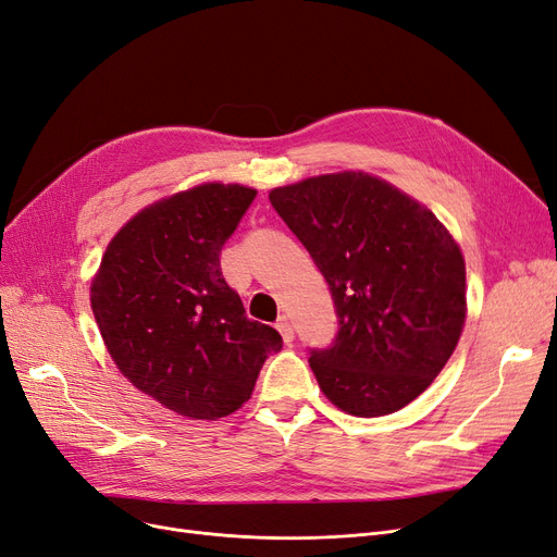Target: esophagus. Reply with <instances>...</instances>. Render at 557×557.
I'll list each match as a JSON object with an SVG mask.
<instances>
[{"label":"esophagus","mask_w":557,"mask_h":557,"mask_svg":"<svg viewBox=\"0 0 557 557\" xmlns=\"http://www.w3.org/2000/svg\"><path fill=\"white\" fill-rule=\"evenodd\" d=\"M276 330L281 332V336H283V341H285V343H293V338H295V330H293L290 320H287L285 315H283V318H278V322H276Z\"/></svg>","instance_id":"esophagus-1"}]
</instances>
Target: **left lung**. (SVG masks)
Returning a JSON list of instances; mask_svg holds the SVG:
<instances>
[{
    "label": "left lung",
    "instance_id": "8db88e82",
    "mask_svg": "<svg viewBox=\"0 0 557 557\" xmlns=\"http://www.w3.org/2000/svg\"><path fill=\"white\" fill-rule=\"evenodd\" d=\"M270 202L334 299L338 332L309 350L324 396L357 417L408 406L463 332L461 248L424 205L363 172L281 186Z\"/></svg>",
    "mask_w": 557,
    "mask_h": 557
}]
</instances>
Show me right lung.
Listing matches in <instances>:
<instances>
[{
	"label": "right lung",
	"instance_id": "add662e5",
	"mask_svg": "<svg viewBox=\"0 0 557 557\" xmlns=\"http://www.w3.org/2000/svg\"><path fill=\"white\" fill-rule=\"evenodd\" d=\"M256 188L202 184L133 216L106 248L91 311L117 369L168 410L219 419L251 398L281 334L248 320L221 272Z\"/></svg>",
	"mask_w": 557,
	"mask_h": 557
}]
</instances>
